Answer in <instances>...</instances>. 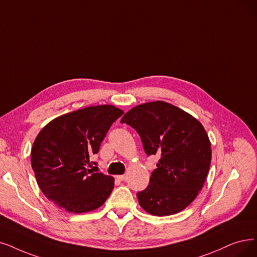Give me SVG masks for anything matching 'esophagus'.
<instances>
[{
  "instance_id": "obj_1",
  "label": "esophagus",
  "mask_w": 257,
  "mask_h": 257,
  "mask_svg": "<svg viewBox=\"0 0 257 257\" xmlns=\"http://www.w3.org/2000/svg\"><path fill=\"white\" fill-rule=\"evenodd\" d=\"M117 178H118V180H120V181H124V180H126V176H125V175H120V176H117Z\"/></svg>"
}]
</instances>
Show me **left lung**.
<instances>
[{"label":"left lung","instance_id":"left-lung-1","mask_svg":"<svg viewBox=\"0 0 257 257\" xmlns=\"http://www.w3.org/2000/svg\"><path fill=\"white\" fill-rule=\"evenodd\" d=\"M139 134L147 155H158L149 187L137 194L140 207L155 216L186 209L208 176L212 150L201 123L164 101L142 103L121 119Z\"/></svg>","mask_w":257,"mask_h":257}]
</instances>
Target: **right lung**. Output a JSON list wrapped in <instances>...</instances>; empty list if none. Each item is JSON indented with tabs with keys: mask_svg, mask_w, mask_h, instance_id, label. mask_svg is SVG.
I'll list each match as a JSON object with an SVG mask.
<instances>
[{
	"mask_svg": "<svg viewBox=\"0 0 257 257\" xmlns=\"http://www.w3.org/2000/svg\"><path fill=\"white\" fill-rule=\"evenodd\" d=\"M123 110L97 105L67 112L40 131L30 153L38 186L49 200L69 213L100 208L114 189V177L94 173L89 157L99 152L110 125Z\"/></svg>",
	"mask_w": 257,
	"mask_h": 257,
	"instance_id": "right-lung-1",
	"label": "right lung"
}]
</instances>
